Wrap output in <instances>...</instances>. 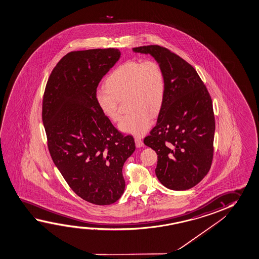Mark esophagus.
Here are the masks:
<instances>
[{
  "label": "esophagus",
  "mask_w": 259,
  "mask_h": 259,
  "mask_svg": "<svg viewBox=\"0 0 259 259\" xmlns=\"http://www.w3.org/2000/svg\"><path fill=\"white\" fill-rule=\"evenodd\" d=\"M135 143L136 147H137V148H141V147H143V141L141 140L140 138H135Z\"/></svg>",
  "instance_id": "1"
}]
</instances>
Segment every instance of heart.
<instances>
[{
  "mask_svg": "<svg viewBox=\"0 0 259 259\" xmlns=\"http://www.w3.org/2000/svg\"><path fill=\"white\" fill-rule=\"evenodd\" d=\"M106 88L95 91V103L112 121L119 119V102L126 99L128 110L120 120L119 130L143 136L152 125V114L158 113L164 103L165 79L155 60H128L117 66L105 81Z\"/></svg>",
  "mask_w": 259,
  "mask_h": 259,
  "instance_id": "1",
  "label": "heart"
}]
</instances>
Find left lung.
<instances>
[{
  "label": "left lung",
  "mask_w": 259,
  "mask_h": 259,
  "mask_svg": "<svg viewBox=\"0 0 259 259\" xmlns=\"http://www.w3.org/2000/svg\"><path fill=\"white\" fill-rule=\"evenodd\" d=\"M132 50L152 56L165 79L156 126L144 140L158 155L156 177L168 189H190L208 174L213 157L215 119L210 95L196 70L167 49L150 45Z\"/></svg>",
  "instance_id": "1"
}]
</instances>
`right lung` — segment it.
Wrapping results in <instances>:
<instances>
[{"label": "right lung", "instance_id": "right-lung-1", "mask_svg": "<svg viewBox=\"0 0 259 259\" xmlns=\"http://www.w3.org/2000/svg\"><path fill=\"white\" fill-rule=\"evenodd\" d=\"M120 58L117 49L73 51L55 66L46 85L42 120L54 164L84 201L109 205L123 194L122 167L135 151L100 111L95 93Z\"/></svg>", "mask_w": 259, "mask_h": 259}]
</instances>
